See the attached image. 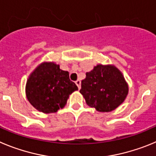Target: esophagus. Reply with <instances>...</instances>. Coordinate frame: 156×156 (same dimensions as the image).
I'll use <instances>...</instances> for the list:
<instances>
[{
	"instance_id": "esophagus-1",
	"label": "esophagus",
	"mask_w": 156,
	"mask_h": 156,
	"mask_svg": "<svg viewBox=\"0 0 156 156\" xmlns=\"http://www.w3.org/2000/svg\"><path fill=\"white\" fill-rule=\"evenodd\" d=\"M75 84H76L77 86H78V89H80V88H81V81H80V80H77V81H75Z\"/></svg>"
}]
</instances>
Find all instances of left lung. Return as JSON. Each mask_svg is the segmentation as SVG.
Masks as SVG:
<instances>
[{"mask_svg":"<svg viewBox=\"0 0 156 156\" xmlns=\"http://www.w3.org/2000/svg\"><path fill=\"white\" fill-rule=\"evenodd\" d=\"M85 75L80 92L87 104L98 111H112L127 97L128 87L121 72L114 66L99 64Z\"/></svg>","mask_w":156,"mask_h":156,"instance_id":"left-lung-1","label":"left lung"}]
</instances>
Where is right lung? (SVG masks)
I'll use <instances>...</instances> for the list:
<instances>
[{
  "instance_id": "add662e5",
  "label": "right lung",
  "mask_w": 156,
  "mask_h": 156,
  "mask_svg": "<svg viewBox=\"0 0 156 156\" xmlns=\"http://www.w3.org/2000/svg\"><path fill=\"white\" fill-rule=\"evenodd\" d=\"M68 71L54 63L40 64L26 83L28 100L39 111L55 113L66 104L70 94L78 90Z\"/></svg>"
}]
</instances>
